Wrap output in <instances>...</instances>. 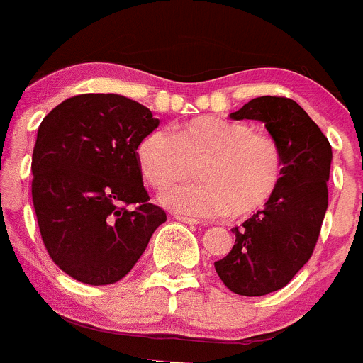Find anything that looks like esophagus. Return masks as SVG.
I'll return each instance as SVG.
<instances>
[{
	"label": "esophagus",
	"mask_w": 363,
	"mask_h": 363,
	"mask_svg": "<svg viewBox=\"0 0 363 363\" xmlns=\"http://www.w3.org/2000/svg\"><path fill=\"white\" fill-rule=\"evenodd\" d=\"M176 220L184 221V223H187V225H200L201 221H198L196 218H191V216H184V214H176Z\"/></svg>",
	"instance_id": "esophagus-1"
}]
</instances>
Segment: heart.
<instances>
[{
	"label": "heart",
	"mask_w": 363,
	"mask_h": 363,
	"mask_svg": "<svg viewBox=\"0 0 363 363\" xmlns=\"http://www.w3.org/2000/svg\"><path fill=\"white\" fill-rule=\"evenodd\" d=\"M138 169L162 194L169 209L196 216L240 220L277 196L285 171L284 150L245 121L200 116L172 127L171 136L152 130L136 147ZM199 167L201 184L171 189Z\"/></svg>",
	"instance_id": "b5f03b06"
}]
</instances>
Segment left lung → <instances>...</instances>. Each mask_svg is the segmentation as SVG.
<instances>
[{"label":"left lung","instance_id":"1","mask_svg":"<svg viewBox=\"0 0 363 363\" xmlns=\"http://www.w3.org/2000/svg\"><path fill=\"white\" fill-rule=\"evenodd\" d=\"M233 120L265 123L284 150L285 171L277 196L234 227V245L214 262L218 277L233 293L264 296L289 284L309 262L327 211L331 143L303 108L289 98L251 99Z\"/></svg>","mask_w":363,"mask_h":363}]
</instances>
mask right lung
I'll use <instances>...</instances> for the list:
<instances>
[{
    "label": "right lung",
    "mask_w": 363,
    "mask_h": 363,
    "mask_svg": "<svg viewBox=\"0 0 363 363\" xmlns=\"http://www.w3.org/2000/svg\"><path fill=\"white\" fill-rule=\"evenodd\" d=\"M160 125L120 94H79L43 118L32 201L47 252L74 280L108 285L136 265L167 220L149 203L136 147Z\"/></svg>",
    "instance_id": "right-lung-1"
}]
</instances>
